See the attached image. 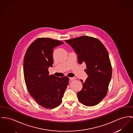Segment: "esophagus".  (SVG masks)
Instances as JSON below:
<instances>
[{"instance_id": "obj_1", "label": "esophagus", "mask_w": 133, "mask_h": 133, "mask_svg": "<svg viewBox=\"0 0 133 133\" xmlns=\"http://www.w3.org/2000/svg\"><path fill=\"white\" fill-rule=\"evenodd\" d=\"M69 79H70L71 80H75L76 78H75V77H70Z\"/></svg>"}]
</instances>
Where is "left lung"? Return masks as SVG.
<instances>
[{
	"mask_svg": "<svg viewBox=\"0 0 133 133\" xmlns=\"http://www.w3.org/2000/svg\"><path fill=\"white\" fill-rule=\"evenodd\" d=\"M77 54L79 64L85 63L88 77L82 83V90L77 93L78 100L83 104L92 107L105 97L112 75V67L108 52L99 39L82 36L65 40Z\"/></svg>",
	"mask_w": 133,
	"mask_h": 133,
	"instance_id": "1",
	"label": "left lung"
}]
</instances>
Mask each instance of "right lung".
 <instances>
[{"instance_id": "1", "label": "right lung", "mask_w": 133, "mask_h": 133, "mask_svg": "<svg viewBox=\"0 0 133 133\" xmlns=\"http://www.w3.org/2000/svg\"><path fill=\"white\" fill-rule=\"evenodd\" d=\"M63 43L51 38H39L30 45L24 57V78L29 92L46 109L55 108L60 104L68 85V77H57L49 75L48 71L53 64V49Z\"/></svg>"}]
</instances>
